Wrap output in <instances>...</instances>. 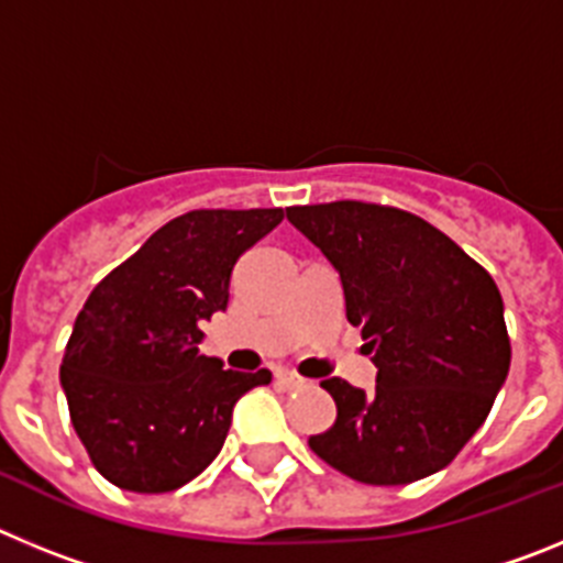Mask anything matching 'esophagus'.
<instances>
[{
	"label": "esophagus",
	"instance_id": "esophagus-1",
	"mask_svg": "<svg viewBox=\"0 0 563 563\" xmlns=\"http://www.w3.org/2000/svg\"><path fill=\"white\" fill-rule=\"evenodd\" d=\"M276 383H278V386H282V389H287V391H290V389H301V386H307L305 377H298L296 372H285V369L276 372Z\"/></svg>",
	"mask_w": 563,
	"mask_h": 563
}]
</instances>
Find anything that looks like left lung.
<instances>
[{
    "mask_svg": "<svg viewBox=\"0 0 563 563\" xmlns=\"http://www.w3.org/2000/svg\"><path fill=\"white\" fill-rule=\"evenodd\" d=\"M287 220L330 258L346 318L377 366L366 395L324 380L335 426L310 437L327 465L366 485H409L476 434L510 369L499 287L456 242L400 208L324 202Z\"/></svg>",
    "mask_w": 563,
    "mask_h": 563,
    "instance_id": "8db88e82",
    "label": "left lung"
}]
</instances>
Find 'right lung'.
<instances>
[{"label": "right lung", "mask_w": 563, "mask_h": 563, "mask_svg": "<svg viewBox=\"0 0 563 563\" xmlns=\"http://www.w3.org/2000/svg\"><path fill=\"white\" fill-rule=\"evenodd\" d=\"M282 220V208L188 211L89 292L62 389L103 479L134 494L177 490L222 451L239 397L273 380L202 355L200 327L228 307L236 258Z\"/></svg>", "instance_id": "right-lung-1"}]
</instances>
